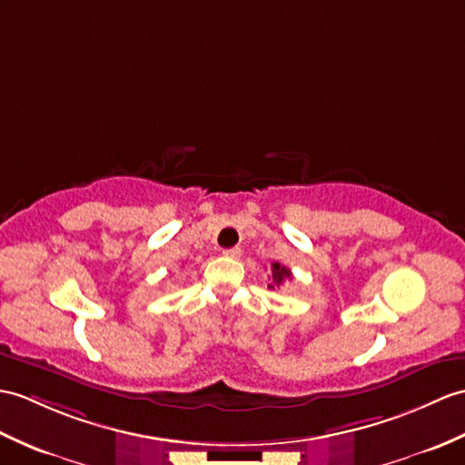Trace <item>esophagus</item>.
Instances as JSON below:
<instances>
[{"label":"esophagus","instance_id":"obj_1","mask_svg":"<svg viewBox=\"0 0 465 465\" xmlns=\"http://www.w3.org/2000/svg\"><path fill=\"white\" fill-rule=\"evenodd\" d=\"M223 255L225 257H232V259H237V257L242 255V250H240V247H230V250L223 252Z\"/></svg>","mask_w":465,"mask_h":465}]
</instances>
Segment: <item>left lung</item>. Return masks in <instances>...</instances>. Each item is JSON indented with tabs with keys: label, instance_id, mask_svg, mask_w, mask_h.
I'll use <instances>...</instances> for the list:
<instances>
[{
	"label": "left lung",
	"instance_id": "left-lung-1",
	"mask_svg": "<svg viewBox=\"0 0 465 465\" xmlns=\"http://www.w3.org/2000/svg\"><path fill=\"white\" fill-rule=\"evenodd\" d=\"M289 277H291L289 269L285 265L275 262V263H272V283H269L267 287L269 289H275L279 285H283V282H285V279H289Z\"/></svg>",
	"mask_w": 465,
	"mask_h": 465
}]
</instances>
